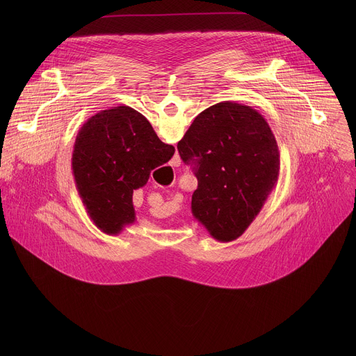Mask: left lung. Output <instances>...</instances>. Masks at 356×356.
Masks as SVG:
<instances>
[{
    "instance_id": "8db88e82",
    "label": "left lung",
    "mask_w": 356,
    "mask_h": 356,
    "mask_svg": "<svg viewBox=\"0 0 356 356\" xmlns=\"http://www.w3.org/2000/svg\"><path fill=\"white\" fill-rule=\"evenodd\" d=\"M177 149L198 181L193 217L220 242L241 236L261 213L280 172L279 146L264 115L222 101L194 118Z\"/></svg>"
}]
</instances>
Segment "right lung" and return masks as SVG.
<instances>
[{"label":"right lung","instance_id":"obj_1","mask_svg":"<svg viewBox=\"0 0 356 356\" xmlns=\"http://www.w3.org/2000/svg\"><path fill=\"white\" fill-rule=\"evenodd\" d=\"M173 154L175 147L163 143L131 107H113L88 118L76 136L72 169L92 224L107 235L132 225L134 190L143 187L150 170L169 162Z\"/></svg>","mask_w":356,"mask_h":356}]
</instances>
